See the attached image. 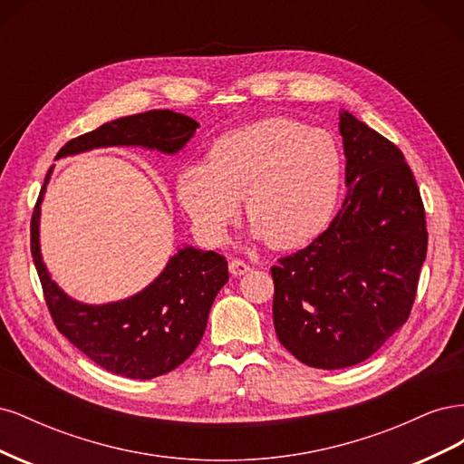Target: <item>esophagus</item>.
I'll return each instance as SVG.
<instances>
[{"label": "esophagus", "mask_w": 464, "mask_h": 464, "mask_svg": "<svg viewBox=\"0 0 464 464\" xmlns=\"http://www.w3.org/2000/svg\"><path fill=\"white\" fill-rule=\"evenodd\" d=\"M228 269L234 276H242L246 273H249V263L242 261V259H230L228 263Z\"/></svg>", "instance_id": "1"}]
</instances>
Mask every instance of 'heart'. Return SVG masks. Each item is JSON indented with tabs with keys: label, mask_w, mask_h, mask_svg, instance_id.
I'll return each mask as SVG.
<instances>
[{
	"label": "heart",
	"mask_w": 464,
	"mask_h": 464,
	"mask_svg": "<svg viewBox=\"0 0 464 464\" xmlns=\"http://www.w3.org/2000/svg\"><path fill=\"white\" fill-rule=\"evenodd\" d=\"M343 179L331 133L290 118H266L217 139L208 162L181 166L176 195L195 230L220 244L240 217L276 249L307 244L327 227Z\"/></svg>",
	"instance_id": "heart-1"
}]
</instances>
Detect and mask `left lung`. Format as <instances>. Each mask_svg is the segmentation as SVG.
I'll return each mask as SVG.
<instances>
[{
	"label": "left lung",
	"mask_w": 464,
	"mask_h": 464,
	"mask_svg": "<svg viewBox=\"0 0 464 464\" xmlns=\"http://www.w3.org/2000/svg\"><path fill=\"white\" fill-rule=\"evenodd\" d=\"M339 131L343 208L271 269L278 341L319 370L356 366L404 325L428 249L424 203L399 147L344 110Z\"/></svg>",
	"instance_id": "1"
}]
</instances>
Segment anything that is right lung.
Instances as JSON below:
<instances>
[{
	"instance_id": "obj_1",
	"label": "right lung",
	"mask_w": 464,
	"mask_h": 464,
	"mask_svg": "<svg viewBox=\"0 0 464 464\" xmlns=\"http://www.w3.org/2000/svg\"><path fill=\"white\" fill-rule=\"evenodd\" d=\"M199 123L172 110H150L108 121L65 143L58 157L101 147H143L176 154ZM40 189L31 222V251L55 327L98 366L131 379H152L184 363L203 339L210 305L228 283V261L215 251L178 249L164 271L135 296L102 305L81 304L53 283L40 254Z\"/></svg>"
}]
</instances>
